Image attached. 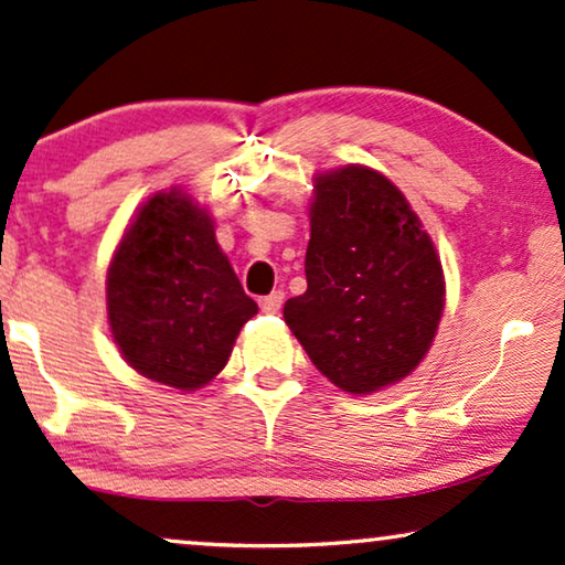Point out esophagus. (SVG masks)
Returning a JSON list of instances; mask_svg holds the SVG:
<instances>
[{"label": "esophagus", "instance_id": "34e87169", "mask_svg": "<svg viewBox=\"0 0 565 565\" xmlns=\"http://www.w3.org/2000/svg\"><path fill=\"white\" fill-rule=\"evenodd\" d=\"M284 305V291H271L268 297L260 299V309H264L266 315H276Z\"/></svg>", "mask_w": 565, "mask_h": 565}]
</instances>
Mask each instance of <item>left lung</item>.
<instances>
[{"mask_svg": "<svg viewBox=\"0 0 565 565\" xmlns=\"http://www.w3.org/2000/svg\"><path fill=\"white\" fill-rule=\"evenodd\" d=\"M307 291L284 320L309 359L351 394L412 373L438 330L445 281L404 194L365 166L322 173L309 206Z\"/></svg>", "mask_w": 565, "mask_h": 565, "instance_id": "8db88e82", "label": "left lung"}]
</instances>
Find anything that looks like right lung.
I'll use <instances>...</instances> for the list:
<instances>
[{
	"label": "right lung",
	"mask_w": 565,
	"mask_h": 565,
	"mask_svg": "<svg viewBox=\"0 0 565 565\" xmlns=\"http://www.w3.org/2000/svg\"><path fill=\"white\" fill-rule=\"evenodd\" d=\"M256 312L210 214L177 189L150 196L107 271L109 328L122 359L158 384L192 392L225 369Z\"/></svg>",
	"instance_id": "obj_1"
}]
</instances>
